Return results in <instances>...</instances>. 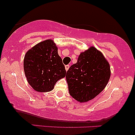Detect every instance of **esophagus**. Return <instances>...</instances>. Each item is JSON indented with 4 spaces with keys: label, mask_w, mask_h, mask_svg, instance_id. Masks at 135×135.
<instances>
[{
    "label": "esophagus",
    "mask_w": 135,
    "mask_h": 135,
    "mask_svg": "<svg viewBox=\"0 0 135 135\" xmlns=\"http://www.w3.org/2000/svg\"><path fill=\"white\" fill-rule=\"evenodd\" d=\"M69 67H70V66L69 65H65V70H66V71H67L69 69Z\"/></svg>",
    "instance_id": "obj_1"
}]
</instances>
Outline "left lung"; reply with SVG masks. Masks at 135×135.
Here are the masks:
<instances>
[{"mask_svg":"<svg viewBox=\"0 0 135 135\" xmlns=\"http://www.w3.org/2000/svg\"><path fill=\"white\" fill-rule=\"evenodd\" d=\"M110 77V68L100 51L91 46L79 56L68 70L66 79L69 93L77 101L92 100L104 89Z\"/></svg>","mask_w":135,"mask_h":135,"instance_id":"8db88e82","label":"left lung"}]
</instances>
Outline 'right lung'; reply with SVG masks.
Wrapping results in <instances>:
<instances>
[{"instance_id": "add662e5", "label": "right lung", "mask_w": 135, "mask_h": 135, "mask_svg": "<svg viewBox=\"0 0 135 135\" xmlns=\"http://www.w3.org/2000/svg\"><path fill=\"white\" fill-rule=\"evenodd\" d=\"M23 67L28 83L35 91L48 92L58 80L65 77L66 70L51 39L38 43L25 54Z\"/></svg>"}]
</instances>
